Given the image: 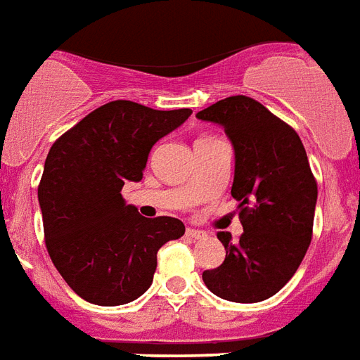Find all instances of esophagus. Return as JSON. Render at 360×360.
<instances>
[{
  "mask_svg": "<svg viewBox=\"0 0 360 360\" xmlns=\"http://www.w3.org/2000/svg\"><path fill=\"white\" fill-rule=\"evenodd\" d=\"M186 237H190V239H195V241H199V239H205V237H207V233H205V231H199V229L188 228L186 229Z\"/></svg>",
  "mask_w": 360,
  "mask_h": 360,
  "instance_id": "1",
  "label": "esophagus"
}]
</instances>
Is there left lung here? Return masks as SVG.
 <instances>
[{
    "label": "left lung",
    "instance_id": "obj_1",
    "mask_svg": "<svg viewBox=\"0 0 360 360\" xmlns=\"http://www.w3.org/2000/svg\"><path fill=\"white\" fill-rule=\"evenodd\" d=\"M212 121L235 148L231 195L239 201L243 233L220 231L226 260L202 271L210 292L229 302L271 298L292 279L313 237L317 180L298 132L258 100L237 94L197 113Z\"/></svg>",
    "mask_w": 360,
    "mask_h": 360
}]
</instances>
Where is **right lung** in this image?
<instances>
[{
	"label": "right lung",
	"mask_w": 360,
	"mask_h": 360,
	"mask_svg": "<svg viewBox=\"0 0 360 360\" xmlns=\"http://www.w3.org/2000/svg\"><path fill=\"white\" fill-rule=\"evenodd\" d=\"M191 115L113 100L51 146L37 199L45 247L77 296L123 305L150 288L158 250L186 231L178 218H144L125 205V182L144 176L151 146Z\"/></svg>",
	"instance_id": "right-lung-1"
}]
</instances>
